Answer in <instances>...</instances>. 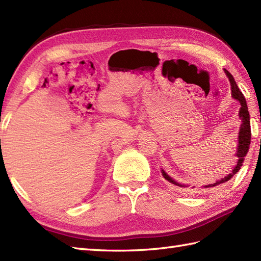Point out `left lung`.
<instances>
[{"mask_svg": "<svg viewBox=\"0 0 261 261\" xmlns=\"http://www.w3.org/2000/svg\"><path fill=\"white\" fill-rule=\"evenodd\" d=\"M225 73H226V75H228L229 80H230V83H231L232 96H233V98H236L237 101H239L240 104H241V109L239 111V116H240V119L242 121V123H241V126H240L239 142H238V150H237V154H236V156L239 158V159H238L237 165L234 166L233 169H232L231 174L226 175L225 177H223V178H221L220 180H216L215 182H213V184H210V185L205 186V187H213V186H216V185H219V184H222V182L228 181L230 178H232V176H233L234 174H237L238 171L240 170V167H241L242 163H243V159H245L246 154H247V152L249 150V146H250V139H251L250 116H249L246 98H245V96H243V94L241 93V91L239 90V87H238L237 83L234 82L233 76H232L228 70H225ZM163 176L168 181H170L171 184H175L177 186H181L182 187V185H179L178 182H176L175 180H173V178H170V177L167 174H166L164 170H163Z\"/></svg>", "mask_w": 261, "mask_h": 261, "instance_id": "obj_1", "label": "left lung"}]
</instances>
